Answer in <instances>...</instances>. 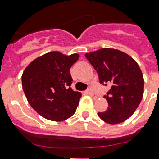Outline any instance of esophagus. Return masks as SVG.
Instances as JSON below:
<instances>
[{"label": "esophagus", "mask_w": 159, "mask_h": 159, "mask_svg": "<svg viewBox=\"0 0 159 159\" xmlns=\"http://www.w3.org/2000/svg\"><path fill=\"white\" fill-rule=\"evenodd\" d=\"M85 93H86V95H94V93H93V91H91V88H89L88 90H86V91H85Z\"/></svg>", "instance_id": "obj_1"}]
</instances>
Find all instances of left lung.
Masks as SVG:
<instances>
[{"instance_id":"left-lung-1","label":"left lung","mask_w":159,"mask_h":159,"mask_svg":"<svg viewBox=\"0 0 159 159\" xmlns=\"http://www.w3.org/2000/svg\"><path fill=\"white\" fill-rule=\"evenodd\" d=\"M99 76L100 82L111 88L104 98L109 104L98 116L109 124H117L131 117L144 94V77L138 64L121 50L103 48L85 55Z\"/></svg>"}]
</instances>
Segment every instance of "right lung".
<instances>
[{
    "mask_svg": "<svg viewBox=\"0 0 159 159\" xmlns=\"http://www.w3.org/2000/svg\"><path fill=\"white\" fill-rule=\"evenodd\" d=\"M78 54L46 53L31 62L22 75V86L28 103L46 119L61 122L76 112L82 94L73 91L70 68Z\"/></svg>",
    "mask_w": 159,
    "mask_h": 159,
    "instance_id": "add662e5",
    "label": "right lung"
}]
</instances>
